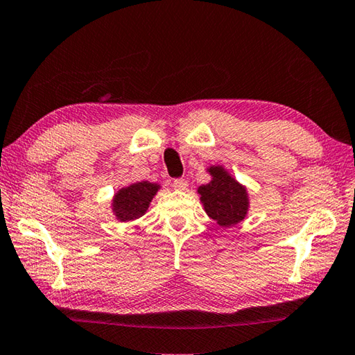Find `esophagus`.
I'll use <instances>...</instances> for the list:
<instances>
[{"label":"esophagus","instance_id":"34e87169","mask_svg":"<svg viewBox=\"0 0 355 355\" xmlns=\"http://www.w3.org/2000/svg\"><path fill=\"white\" fill-rule=\"evenodd\" d=\"M173 187H175L176 190H187L189 189V182H187L185 179H175L173 180Z\"/></svg>","mask_w":355,"mask_h":355}]
</instances>
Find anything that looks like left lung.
<instances>
[{
	"mask_svg": "<svg viewBox=\"0 0 355 355\" xmlns=\"http://www.w3.org/2000/svg\"><path fill=\"white\" fill-rule=\"evenodd\" d=\"M207 171L211 175V180L198 189L200 202L207 215L216 220V224L229 229L241 223L247 215L249 210L247 190L220 165H213Z\"/></svg>",
	"mask_w": 355,
	"mask_h": 355,
	"instance_id": "1",
	"label": "left lung"
}]
</instances>
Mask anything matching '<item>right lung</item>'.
<instances>
[{
    "mask_svg": "<svg viewBox=\"0 0 355 355\" xmlns=\"http://www.w3.org/2000/svg\"><path fill=\"white\" fill-rule=\"evenodd\" d=\"M160 187L157 184L142 180L120 189L112 198V211L120 223H128L145 215L151 199Z\"/></svg>",
    "mask_w": 355,
    "mask_h": 355,
    "instance_id": "add662e5",
    "label": "right lung"
}]
</instances>
